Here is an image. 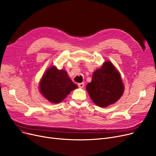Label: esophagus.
I'll return each instance as SVG.
<instances>
[{"mask_svg": "<svg viewBox=\"0 0 156 156\" xmlns=\"http://www.w3.org/2000/svg\"><path fill=\"white\" fill-rule=\"evenodd\" d=\"M84 85H85V83H78V87H79V88H83Z\"/></svg>", "mask_w": 156, "mask_h": 156, "instance_id": "34e87169", "label": "esophagus"}]
</instances>
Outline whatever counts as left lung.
Instances as JSON below:
<instances>
[{
  "label": "left lung",
  "mask_w": 156,
  "mask_h": 156,
  "mask_svg": "<svg viewBox=\"0 0 156 156\" xmlns=\"http://www.w3.org/2000/svg\"><path fill=\"white\" fill-rule=\"evenodd\" d=\"M86 88L93 101L101 107L115 103L124 91L119 72L110 61L105 62L101 68L95 70Z\"/></svg>",
  "instance_id": "left-lung-1"
}]
</instances>
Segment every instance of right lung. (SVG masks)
Segmentation results:
<instances>
[{"mask_svg":"<svg viewBox=\"0 0 156 156\" xmlns=\"http://www.w3.org/2000/svg\"><path fill=\"white\" fill-rule=\"evenodd\" d=\"M77 85L69 78L65 70H58L55 66L49 68L41 80L39 88L42 95L54 103L61 102Z\"/></svg>","mask_w":156,"mask_h":156,"instance_id":"obj_1","label":"right lung"}]
</instances>
